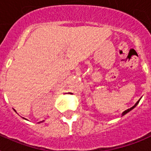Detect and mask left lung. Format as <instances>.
I'll use <instances>...</instances> for the list:
<instances>
[{"label":"left lung","instance_id":"left-lung-1","mask_svg":"<svg viewBox=\"0 0 151 151\" xmlns=\"http://www.w3.org/2000/svg\"><path fill=\"white\" fill-rule=\"evenodd\" d=\"M139 101H140V100H138V101H137V102H136V104H135V105H134V106H132V107H131V108H129V109H128V110H125V111H124V112L122 113V115H124V114H126L127 113H128V112H129V111H130V110H132V109H134V107L136 106L137 105H138V102H139Z\"/></svg>","mask_w":151,"mask_h":151}]
</instances>
